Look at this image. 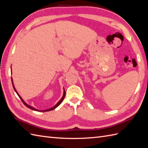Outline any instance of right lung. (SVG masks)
<instances>
[{
	"label": "right lung",
	"mask_w": 148,
	"mask_h": 148,
	"mask_svg": "<svg viewBox=\"0 0 148 148\" xmlns=\"http://www.w3.org/2000/svg\"><path fill=\"white\" fill-rule=\"evenodd\" d=\"M11 72H12V69H11ZM11 80H12V86H13V88H14V90H15V92H16V93L17 94V95L19 96V97L20 98V99L22 100V102H23V103L24 104L25 106H26L27 107H28V108H29V109H32V110H36V111H38V112H48V111H50V110H53V109H56V108L57 107H58L60 104H61V103L62 102V101L63 100V99H64V97H65V91H64V90L63 89V97H62V99H61L58 102V103L56 104V105L54 106V107H51V108H49V109H46V110H38V109H36V108H34V107H32V106H29V105H28V104L27 103H26L25 102V101L24 100L22 99V97H21V96H20V95L19 94V93H18V92H17V91L16 90V88H15V86H14V82H13V80H12V78L11 77Z\"/></svg>",
	"instance_id": "obj_1"
}]
</instances>
